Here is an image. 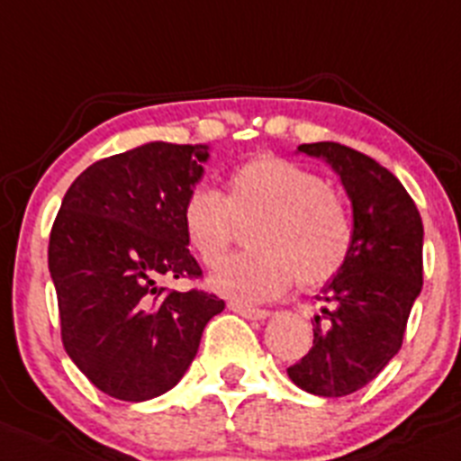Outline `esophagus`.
Listing matches in <instances>:
<instances>
[{
	"mask_svg": "<svg viewBox=\"0 0 461 461\" xmlns=\"http://www.w3.org/2000/svg\"><path fill=\"white\" fill-rule=\"evenodd\" d=\"M228 308L238 312L240 317L244 319H253V321H262V319L269 317V310H260V308H251V305H244V303H228Z\"/></svg>",
	"mask_w": 461,
	"mask_h": 461,
	"instance_id": "1",
	"label": "esophagus"
}]
</instances>
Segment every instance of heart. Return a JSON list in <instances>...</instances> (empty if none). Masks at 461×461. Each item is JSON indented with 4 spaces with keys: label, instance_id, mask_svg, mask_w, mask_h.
Returning a JSON list of instances; mask_svg holds the SVG:
<instances>
[{
    "label": "heart",
    "instance_id": "obj_1",
    "mask_svg": "<svg viewBox=\"0 0 461 461\" xmlns=\"http://www.w3.org/2000/svg\"><path fill=\"white\" fill-rule=\"evenodd\" d=\"M251 214L244 230L251 249L228 258L208 280L223 299L262 303L280 296L294 278L319 287L344 267L353 244L346 205L319 174L278 156L235 167L228 196L208 183L192 187L181 221L192 251L212 267L233 240V219Z\"/></svg>",
    "mask_w": 461,
    "mask_h": 461
}]
</instances>
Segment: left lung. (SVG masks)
Listing matches in <instances>:
<instances>
[{
  "label": "left lung",
  "mask_w": 461,
  "mask_h": 461,
  "mask_svg": "<svg viewBox=\"0 0 461 461\" xmlns=\"http://www.w3.org/2000/svg\"><path fill=\"white\" fill-rule=\"evenodd\" d=\"M299 151L339 176L353 208V244L317 296L326 308L312 321V348L287 375L303 392L339 398L371 383L401 350L423 285V221L401 181L374 158L337 142Z\"/></svg>",
  "instance_id": "8db88e82"
}]
</instances>
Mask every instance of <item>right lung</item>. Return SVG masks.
Instances as JSON below:
<instances>
[{
    "label": "right lung",
    "mask_w": 461,
    "mask_h": 461,
    "mask_svg": "<svg viewBox=\"0 0 461 461\" xmlns=\"http://www.w3.org/2000/svg\"><path fill=\"white\" fill-rule=\"evenodd\" d=\"M208 144L147 142L95 162L69 185L50 235V274L69 359L104 393L169 392L223 310L214 294L160 287L199 278L181 210Z\"/></svg>",
    "instance_id": "1"
}]
</instances>
